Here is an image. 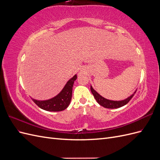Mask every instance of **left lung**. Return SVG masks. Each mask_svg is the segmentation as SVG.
<instances>
[{"instance_id":"8db88e82","label":"left lung","mask_w":160,"mask_h":160,"mask_svg":"<svg viewBox=\"0 0 160 160\" xmlns=\"http://www.w3.org/2000/svg\"><path fill=\"white\" fill-rule=\"evenodd\" d=\"M91 91L92 94L93 95L95 99H96L97 102H98L100 105L103 106V107L105 108H108V109H116V108H119L122 107V106L126 105L129 101L132 99V98L133 97L134 94L135 93V91L134 92V93H133L132 95L129 98H128L127 99H125L124 100L122 101H111V100H109L105 99L104 98H103L102 96H101L98 92H96L92 87L91 86Z\"/></svg>"}]
</instances>
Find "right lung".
<instances>
[{"mask_svg": "<svg viewBox=\"0 0 160 160\" xmlns=\"http://www.w3.org/2000/svg\"><path fill=\"white\" fill-rule=\"evenodd\" d=\"M77 79V75H74L67 82L64 88L55 98L46 101H37L32 99L38 107L49 111H61L68 107L72 97V86Z\"/></svg>", "mask_w": 160, "mask_h": 160, "instance_id": "obj_1", "label": "right lung"}]
</instances>
